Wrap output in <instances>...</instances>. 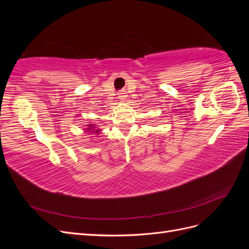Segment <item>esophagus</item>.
<instances>
[{"label": "esophagus", "mask_w": 249, "mask_h": 249, "mask_svg": "<svg viewBox=\"0 0 249 249\" xmlns=\"http://www.w3.org/2000/svg\"><path fill=\"white\" fill-rule=\"evenodd\" d=\"M125 97H126V95H125L124 93H122V92L118 93V99H120L122 101H124V100L125 99Z\"/></svg>", "instance_id": "obj_1"}]
</instances>
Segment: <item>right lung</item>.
I'll return each instance as SVG.
<instances>
[{"label":"right lung","instance_id":"1","mask_svg":"<svg viewBox=\"0 0 249 249\" xmlns=\"http://www.w3.org/2000/svg\"><path fill=\"white\" fill-rule=\"evenodd\" d=\"M94 127H96V126H94V124H88V127H85V129H86L87 131H91L92 133H93V132H94V133H100V132H101V130H96V131H93L92 129H94Z\"/></svg>","mask_w":249,"mask_h":249}]
</instances>
